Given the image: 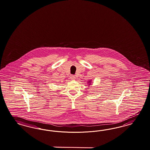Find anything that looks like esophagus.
Instances as JSON below:
<instances>
[{"label":"esophagus","mask_w":150,"mask_h":150,"mask_svg":"<svg viewBox=\"0 0 150 150\" xmlns=\"http://www.w3.org/2000/svg\"><path fill=\"white\" fill-rule=\"evenodd\" d=\"M70 78H71V79H72V80H74V79H76V77H75V76H74V75H71Z\"/></svg>","instance_id":"34e87169"}]
</instances>
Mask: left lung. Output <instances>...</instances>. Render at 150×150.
I'll list each match as a JSON object with an SVG mask.
<instances>
[{
	"label": "left lung",
	"instance_id": "obj_1",
	"mask_svg": "<svg viewBox=\"0 0 150 150\" xmlns=\"http://www.w3.org/2000/svg\"><path fill=\"white\" fill-rule=\"evenodd\" d=\"M89 82H91V81H89Z\"/></svg>",
	"mask_w": 150,
	"mask_h": 150
}]
</instances>
